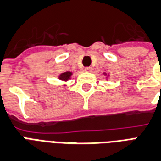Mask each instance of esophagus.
<instances>
[{
    "label": "esophagus",
    "mask_w": 161,
    "mask_h": 161,
    "mask_svg": "<svg viewBox=\"0 0 161 161\" xmlns=\"http://www.w3.org/2000/svg\"><path fill=\"white\" fill-rule=\"evenodd\" d=\"M92 67H86V68H85V71L92 72Z\"/></svg>",
    "instance_id": "esophagus-1"
}]
</instances>
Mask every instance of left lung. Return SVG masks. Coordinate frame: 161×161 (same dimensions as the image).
<instances>
[{
	"label": "left lung",
	"instance_id": "left-lung-1",
	"mask_svg": "<svg viewBox=\"0 0 161 161\" xmlns=\"http://www.w3.org/2000/svg\"><path fill=\"white\" fill-rule=\"evenodd\" d=\"M104 75H107V74H106V73H104Z\"/></svg>",
	"mask_w": 161,
	"mask_h": 161
}]
</instances>
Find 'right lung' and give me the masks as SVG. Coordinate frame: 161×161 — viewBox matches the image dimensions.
I'll return each mask as SVG.
<instances>
[{"mask_svg":"<svg viewBox=\"0 0 161 161\" xmlns=\"http://www.w3.org/2000/svg\"><path fill=\"white\" fill-rule=\"evenodd\" d=\"M71 75H72V72H69V71L64 72V73L59 75L58 79L60 80H62V81H67V80H69L70 79Z\"/></svg>","mask_w":161,"mask_h":161,"instance_id":"add662e5","label":"right lung"}]
</instances>
